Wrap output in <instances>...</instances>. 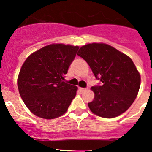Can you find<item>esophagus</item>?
Wrapping results in <instances>:
<instances>
[{
    "instance_id": "esophagus-1",
    "label": "esophagus",
    "mask_w": 152,
    "mask_h": 152,
    "mask_svg": "<svg viewBox=\"0 0 152 152\" xmlns=\"http://www.w3.org/2000/svg\"><path fill=\"white\" fill-rule=\"evenodd\" d=\"M86 88H79V91H80V92H84V91H86Z\"/></svg>"
}]
</instances>
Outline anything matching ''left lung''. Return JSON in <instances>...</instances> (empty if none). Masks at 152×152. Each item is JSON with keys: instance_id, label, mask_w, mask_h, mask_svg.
<instances>
[{"instance_id": "1", "label": "left lung", "mask_w": 152, "mask_h": 152, "mask_svg": "<svg viewBox=\"0 0 152 152\" xmlns=\"http://www.w3.org/2000/svg\"><path fill=\"white\" fill-rule=\"evenodd\" d=\"M77 56L103 83L91 88L94 93V100L88 103L91 112L103 118L116 117L126 112L135 100L141 84L132 60L111 45L96 42L80 47Z\"/></svg>"}]
</instances>
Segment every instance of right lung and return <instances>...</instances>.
I'll use <instances>...</instances> for the list:
<instances>
[{"label": "right lung", "mask_w": 152, "mask_h": 152, "mask_svg": "<svg viewBox=\"0 0 152 152\" xmlns=\"http://www.w3.org/2000/svg\"><path fill=\"white\" fill-rule=\"evenodd\" d=\"M78 49L77 45L51 44L24 61L17 86L25 105L35 116L52 119L67 112L77 88L63 80Z\"/></svg>", "instance_id": "1"}]
</instances>
